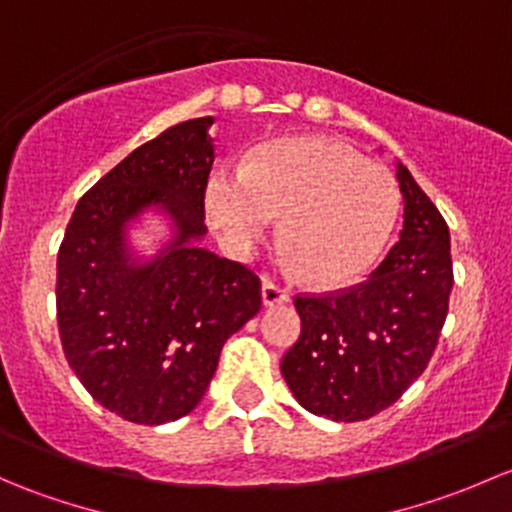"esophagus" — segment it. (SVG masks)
Here are the masks:
<instances>
[{"label":"esophagus","instance_id":"34e87169","mask_svg":"<svg viewBox=\"0 0 512 512\" xmlns=\"http://www.w3.org/2000/svg\"><path fill=\"white\" fill-rule=\"evenodd\" d=\"M262 302H265V307H280V304L289 302V292L272 280H265L262 282Z\"/></svg>","mask_w":512,"mask_h":512}]
</instances>
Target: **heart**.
Returning <instances> with one entry per match:
<instances>
[{"mask_svg":"<svg viewBox=\"0 0 512 512\" xmlns=\"http://www.w3.org/2000/svg\"><path fill=\"white\" fill-rule=\"evenodd\" d=\"M205 203L220 235L242 252L285 215L282 240L294 262L317 285L339 287L384 250L399 215V185L344 143L292 138L257 148L240 173H215Z\"/></svg>","mask_w":512,"mask_h":512,"instance_id":"heart-1","label":"heart"}]
</instances>
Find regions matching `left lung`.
<instances>
[{
    "instance_id": "8db88e82",
    "label": "left lung",
    "mask_w": 512,
    "mask_h": 512,
    "mask_svg": "<svg viewBox=\"0 0 512 512\" xmlns=\"http://www.w3.org/2000/svg\"><path fill=\"white\" fill-rule=\"evenodd\" d=\"M404 230L361 285L297 294V344L282 376L307 411L332 421H364L389 409L431 361L453 287L451 237L443 215L396 163Z\"/></svg>"
}]
</instances>
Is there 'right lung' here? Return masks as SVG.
Instances as JSON below:
<instances>
[{
	"mask_svg": "<svg viewBox=\"0 0 512 512\" xmlns=\"http://www.w3.org/2000/svg\"><path fill=\"white\" fill-rule=\"evenodd\" d=\"M213 118L170 126L79 200L56 260V317L66 361L91 396L126 421L190 414L223 344L260 312V277L195 242L215 160ZM158 207L176 235L153 261L130 257L125 227Z\"/></svg>",
	"mask_w": 512,
	"mask_h": 512,
	"instance_id": "add662e5",
	"label": "right lung"
}]
</instances>
